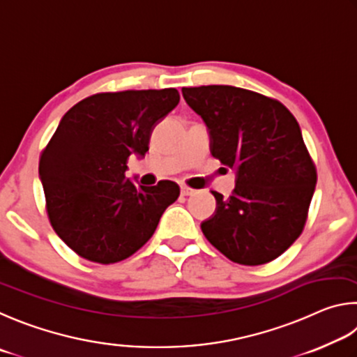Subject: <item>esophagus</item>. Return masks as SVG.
<instances>
[{
  "mask_svg": "<svg viewBox=\"0 0 357 357\" xmlns=\"http://www.w3.org/2000/svg\"><path fill=\"white\" fill-rule=\"evenodd\" d=\"M180 192H182V196H192L196 191L192 188H188V186H182V188H180Z\"/></svg>",
  "mask_w": 357,
  "mask_h": 357,
  "instance_id": "1",
  "label": "esophagus"
}]
</instances>
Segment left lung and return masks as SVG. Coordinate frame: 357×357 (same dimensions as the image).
Instances as JSON below:
<instances>
[{
	"mask_svg": "<svg viewBox=\"0 0 357 357\" xmlns=\"http://www.w3.org/2000/svg\"><path fill=\"white\" fill-rule=\"evenodd\" d=\"M202 117L210 152L235 171V190L216 191L215 215L201 224L211 245L240 265L278 259L301 235L317 169L301 128L285 106L235 86L183 87Z\"/></svg>",
	"mask_w": 357,
	"mask_h": 357,
	"instance_id": "1",
	"label": "left lung"
}]
</instances>
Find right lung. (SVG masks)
Returning a JSON list of instances; mask_svg holds the SVG:
<instances>
[{"label": "right lung", "mask_w": 357, "mask_h": 357, "mask_svg": "<svg viewBox=\"0 0 357 357\" xmlns=\"http://www.w3.org/2000/svg\"><path fill=\"white\" fill-rule=\"evenodd\" d=\"M177 89L96 93L68 109L43 149L39 177L54 232L79 257L109 265L135 254L177 201L171 180L135 186L128 158L178 105Z\"/></svg>", "instance_id": "right-lung-1"}]
</instances>
